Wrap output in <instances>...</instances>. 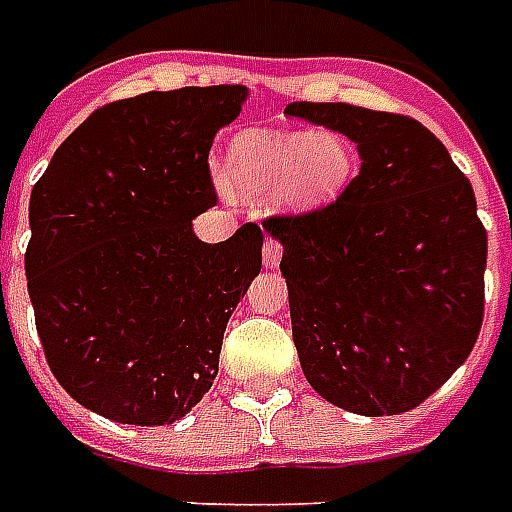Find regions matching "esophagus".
I'll return each instance as SVG.
<instances>
[{"mask_svg": "<svg viewBox=\"0 0 512 512\" xmlns=\"http://www.w3.org/2000/svg\"><path fill=\"white\" fill-rule=\"evenodd\" d=\"M281 253H284V248H281V242L278 239H267L262 248V259H264V267H270V270H275L278 264H281Z\"/></svg>", "mask_w": 512, "mask_h": 512, "instance_id": "1", "label": "esophagus"}]
</instances>
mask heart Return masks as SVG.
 <instances>
[{"label":"heart","instance_id":"obj_1","mask_svg":"<svg viewBox=\"0 0 512 512\" xmlns=\"http://www.w3.org/2000/svg\"><path fill=\"white\" fill-rule=\"evenodd\" d=\"M355 173V151L339 132L253 129L231 140L226 179L237 195L275 209L306 215L333 204Z\"/></svg>","mask_w":512,"mask_h":512}]
</instances>
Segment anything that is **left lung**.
Wrapping results in <instances>:
<instances>
[{"mask_svg":"<svg viewBox=\"0 0 512 512\" xmlns=\"http://www.w3.org/2000/svg\"><path fill=\"white\" fill-rule=\"evenodd\" d=\"M286 115L350 137L361 157L333 204L262 223L284 248L303 375L344 411H411L480 336L488 234L474 190L413 118L314 101H292Z\"/></svg>","mask_w":512,"mask_h":512,"instance_id":"8db88e82","label":"left lung"}]
</instances>
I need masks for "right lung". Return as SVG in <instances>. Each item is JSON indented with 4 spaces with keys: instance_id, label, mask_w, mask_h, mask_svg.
<instances>
[{
    "instance_id": "right-lung-1",
    "label": "right lung",
    "mask_w": 512,
    "mask_h": 512,
    "mask_svg": "<svg viewBox=\"0 0 512 512\" xmlns=\"http://www.w3.org/2000/svg\"><path fill=\"white\" fill-rule=\"evenodd\" d=\"M245 99V85H215L112 101L32 187L24 270L43 353L112 422L173 424L201 402L262 270L256 223L215 245L192 231L217 201L209 148Z\"/></svg>"
}]
</instances>
